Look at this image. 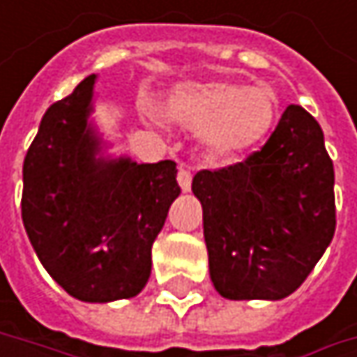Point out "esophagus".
Returning <instances> with one entry per match:
<instances>
[{
	"label": "esophagus",
	"instance_id": "obj_1",
	"mask_svg": "<svg viewBox=\"0 0 357 357\" xmlns=\"http://www.w3.org/2000/svg\"><path fill=\"white\" fill-rule=\"evenodd\" d=\"M178 183H179V188H181V192H190V188H192V176H190V172H188V169L179 167Z\"/></svg>",
	"mask_w": 357,
	"mask_h": 357
}]
</instances>
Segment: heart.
<instances>
[{"instance_id": "b5f03b06", "label": "heart", "mask_w": 357, "mask_h": 357, "mask_svg": "<svg viewBox=\"0 0 357 357\" xmlns=\"http://www.w3.org/2000/svg\"><path fill=\"white\" fill-rule=\"evenodd\" d=\"M279 113V93L266 82H181L161 103L167 121L200 130L202 146L217 159H238L258 149L273 134Z\"/></svg>"}]
</instances>
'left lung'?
Wrapping results in <instances>:
<instances>
[{"instance_id": "1", "label": "left lung", "mask_w": 357, "mask_h": 357, "mask_svg": "<svg viewBox=\"0 0 357 357\" xmlns=\"http://www.w3.org/2000/svg\"><path fill=\"white\" fill-rule=\"evenodd\" d=\"M335 172L319 121L289 105L246 161L202 169L208 273L227 300H283L321 260L335 234Z\"/></svg>"}]
</instances>
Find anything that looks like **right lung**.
Here are the masks:
<instances>
[{
  "label": "right lung",
  "instance_id": "1",
  "mask_svg": "<svg viewBox=\"0 0 357 357\" xmlns=\"http://www.w3.org/2000/svg\"><path fill=\"white\" fill-rule=\"evenodd\" d=\"M97 76L45 111L22 167V223L47 273L76 300L138 296L179 196L174 161L109 157L91 121Z\"/></svg>",
  "mask_w": 357,
  "mask_h": 357
}]
</instances>
